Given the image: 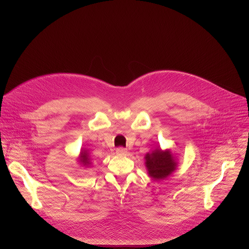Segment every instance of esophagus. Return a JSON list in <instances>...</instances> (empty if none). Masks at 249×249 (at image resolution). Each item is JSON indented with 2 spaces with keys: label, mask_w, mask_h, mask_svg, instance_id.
Segmentation results:
<instances>
[{
  "label": "esophagus",
  "mask_w": 249,
  "mask_h": 249,
  "mask_svg": "<svg viewBox=\"0 0 249 249\" xmlns=\"http://www.w3.org/2000/svg\"><path fill=\"white\" fill-rule=\"evenodd\" d=\"M116 153L118 155H126L127 153V149L126 148H124V147H118L116 149Z\"/></svg>",
  "instance_id": "1"
}]
</instances>
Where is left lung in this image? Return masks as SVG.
Returning <instances> with one entry per match:
<instances>
[{"mask_svg":"<svg viewBox=\"0 0 249 249\" xmlns=\"http://www.w3.org/2000/svg\"><path fill=\"white\" fill-rule=\"evenodd\" d=\"M145 167L148 176L154 180H161L168 178L177 170L178 163L171 150H162L156 148L144 156Z\"/></svg>","mask_w":249,"mask_h":249,"instance_id":"1","label":"left lung"}]
</instances>
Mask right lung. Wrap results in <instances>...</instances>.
I'll use <instances>...</instances> for the list:
<instances>
[{
	"mask_svg": "<svg viewBox=\"0 0 249 249\" xmlns=\"http://www.w3.org/2000/svg\"><path fill=\"white\" fill-rule=\"evenodd\" d=\"M79 162L80 164H82L83 166H88L91 164L90 162V157L89 154L87 152V150H81L80 154H79Z\"/></svg>",
	"mask_w": 249,
	"mask_h": 249,
	"instance_id": "add662e5",
	"label": "right lung"
}]
</instances>
